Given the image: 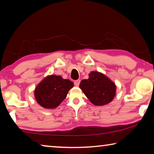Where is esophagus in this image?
<instances>
[{"mask_svg": "<svg viewBox=\"0 0 154 154\" xmlns=\"http://www.w3.org/2000/svg\"><path fill=\"white\" fill-rule=\"evenodd\" d=\"M80 82H81V81H80L79 79H78V80L75 81V82H74V84H75V86H77V87L79 86V83H80Z\"/></svg>", "mask_w": 154, "mask_h": 154, "instance_id": "34e87169", "label": "esophagus"}]
</instances>
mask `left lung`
<instances>
[{"label": "left lung", "instance_id": "obj_1", "mask_svg": "<svg viewBox=\"0 0 154 154\" xmlns=\"http://www.w3.org/2000/svg\"><path fill=\"white\" fill-rule=\"evenodd\" d=\"M79 88L92 104L103 106L111 103L116 94L115 83L102 72L92 71L88 79L81 82Z\"/></svg>", "mask_w": 154, "mask_h": 154}]
</instances>
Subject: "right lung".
<instances>
[{"label": "right lung", "instance_id": "obj_1", "mask_svg": "<svg viewBox=\"0 0 154 154\" xmlns=\"http://www.w3.org/2000/svg\"><path fill=\"white\" fill-rule=\"evenodd\" d=\"M74 86L69 79L60 75H51L45 77L35 88L36 102L45 109H55L66 97L69 91Z\"/></svg>", "mask_w": 154, "mask_h": 154}]
</instances>
